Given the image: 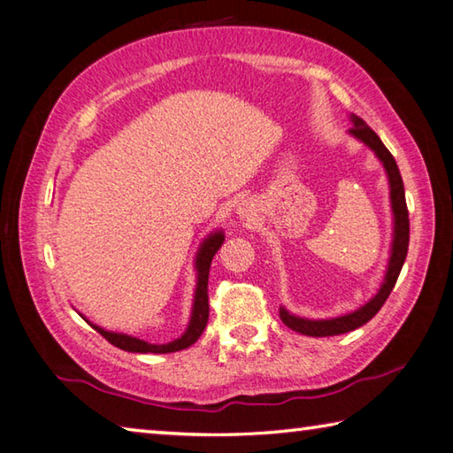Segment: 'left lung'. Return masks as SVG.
Returning <instances> with one entry per match:
<instances>
[{
  "instance_id": "obj_1",
  "label": "left lung",
  "mask_w": 453,
  "mask_h": 453,
  "mask_svg": "<svg viewBox=\"0 0 453 453\" xmlns=\"http://www.w3.org/2000/svg\"><path fill=\"white\" fill-rule=\"evenodd\" d=\"M350 120H352V125H355L350 128V134L357 136L358 141H363L368 148H372L374 154L384 164L386 174H388L390 202H392V211H394L392 255H390L388 271H386V277H384L380 291H378L365 307H360L358 311L350 312V315L328 319V320H309V319H301V317L291 315V312H287L283 307L279 309V317H281V320L287 326L293 328L295 333H301L307 336H334V334L355 331V328L366 325L368 320L382 309L386 299H388V295L392 293L394 285H396V279L400 275L402 265H404L406 255H408L410 219H408V208H406L404 182H402L398 164H396V160H394V156L390 154L388 148L382 144L378 134L366 125L363 119L357 117V114H350Z\"/></svg>"
}]
</instances>
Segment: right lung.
<instances>
[{
  "label": "right lung",
  "instance_id": "right-lung-1",
  "mask_svg": "<svg viewBox=\"0 0 453 453\" xmlns=\"http://www.w3.org/2000/svg\"><path fill=\"white\" fill-rule=\"evenodd\" d=\"M224 243V234L218 232L210 235L208 240L202 243L198 257H196V269H198V287H196V299H194V311H192V319L190 325H188V331L176 339L174 342L168 344H148L141 339H134V336L128 334H119V333H109L104 328L90 325L96 333H101L106 341L114 347H119L127 352H154V355H166V352H176V350H184L188 347L200 339V334L203 333L205 325H208V317H210V301H208V277H210V265L213 255L218 253V250Z\"/></svg>",
  "mask_w": 453,
  "mask_h": 453
}]
</instances>
